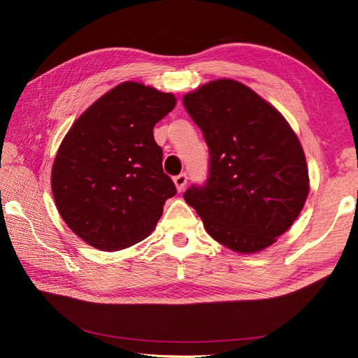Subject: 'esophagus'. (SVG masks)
<instances>
[{
    "mask_svg": "<svg viewBox=\"0 0 358 358\" xmlns=\"http://www.w3.org/2000/svg\"><path fill=\"white\" fill-rule=\"evenodd\" d=\"M187 180H188V178H187L185 173H180V175L175 176V179H173V182H175V185H176V189H178L179 192H182L183 188H185Z\"/></svg>",
    "mask_w": 358,
    "mask_h": 358,
    "instance_id": "1",
    "label": "esophagus"
}]
</instances>
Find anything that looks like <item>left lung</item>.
<instances>
[{
  "mask_svg": "<svg viewBox=\"0 0 358 358\" xmlns=\"http://www.w3.org/2000/svg\"><path fill=\"white\" fill-rule=\"evenodd\" d=\"M209 146L204 187L183 194L212 239L255 254L294 224L309 194L300 140L287 119L249 86L216 79L183 95Z\"/></svg>",
  "mask_w": 358,
  "mask_h": 358,
  "instance_id": "left-lung-1",
  "label": "left lung"
}]
</instances>
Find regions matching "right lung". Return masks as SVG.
<instances>
[{"label": "right lung", "instance_id": "obj_1", "mask_svg": "<svg viewBox=\"0 0 358 358\" xmlns=\"http://www.w3.org/2000/svg\"><path fill=\"white\" fill-rule=\"evenodd\" d=\"M176 96L122 82L90 106L64 137L52 166L57 209L70 230L101 251H121L154 231L176 194L162 171L154 127Z\"/></svg>", "mask_w": 358, "mask_h": 358}]
</instances>
